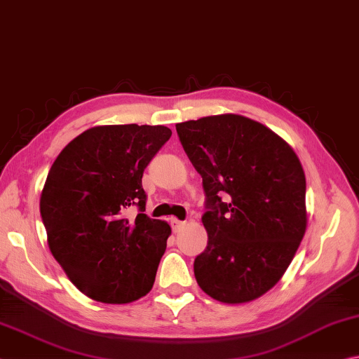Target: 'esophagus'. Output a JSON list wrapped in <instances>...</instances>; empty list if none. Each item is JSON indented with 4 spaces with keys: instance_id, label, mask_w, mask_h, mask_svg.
<instances>
[{
    "instance_id": "34e87169",
    "label": "esophagus",
    "mask_w": 359,
    "mask_h": 359,
    "mask_svg": "<svg viewBox=\"0 0 359 359\" xmlns=\"http://www.w3.org/2000/svg\"><path fill=\"white\" fill-rule=\"evenodd\" d=\"M170 224H172L173 231H181V230L186 227V222L184 221H178V219H172V221H170Z\"/></svg>"
}]
</instances>
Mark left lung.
I'll return each instance as SVG.
<instances>
[{"instance_id":"8db88e82","label":"left lung","mask_w":359,"mask_h":359,"mask_svg":"<svg viewBox=\"0 0 359 359\" xmlns=\"http://www.w3.org/2000/svg\"><path fill=\"white\" fill-rule=\"evenodd\" d=\"M203 178L208 246L194 262L200 288L240 304L278 284L303 240L306 176L294 151L266 126L240 115L176 124Z\"/></svg>"}]
</instances>
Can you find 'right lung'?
I'll return each instance as SVG.
<instances>
[{
  "label": "right lung",
  "mask_w": 359,
  "mask_h": 359,
  "mask_svg": "<svg viewBox=\"0 0 359 359\" xmlns=\"http://www.w3.org/2000/svg\"><path fill=\"white\" fill-rule=\"evenodd\" d=\"M170 135L165 126H97L50 168L41 196L48 246L91 299L126 304L153 288L172 229L144 215L142 176ZM130 208L139 210L135 219L127 217Z\"/></svg>",
  "instance_id": "add662e5"
}]
</instances>
